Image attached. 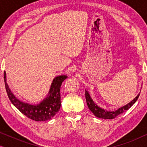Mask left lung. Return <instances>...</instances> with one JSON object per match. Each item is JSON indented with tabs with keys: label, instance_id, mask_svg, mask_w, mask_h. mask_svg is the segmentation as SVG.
I'll return each instance as SVG.
<instances>
[{
	"label": "left lung",
	"instance_id": "1",
	"mask_svg": "<svg viewBox=\"0 0 147 147\" xmlns=\"http://www.w3.org/2000/svg\"><path fill=\"white\" fill-rule=\"evenodd\" d=\"M85 93H86V102H87L88 107L90 109V111H91L92 113L96 116V117L104 118V119H113V118H116V116L120 115V114H122L124 112H125L126 110L129 109V108L131 107L134 103H135L140 95V94H138V96H136L133 100H132L130 103L126 104V106H122V107L120 108L119 109L116 110V111L110 112L98 107V106L93 102V100H92L91 97H90V94H88V92L86 91V90L85 91Z\"/></svg>",
	"mask_w": 147,
	"mask_h": 147
}]
</instances>
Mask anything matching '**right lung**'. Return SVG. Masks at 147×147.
Wrapping results in <instances>:
<instances>
[{"label":"right lung","mask_w":147,"mask_h":147,"mask_svg":"<svg viewBox=\"0 0 147 147\" xmlns=\"http://www.w3.org/2000/svg\"><path fill=\"white\" fill-rule=\"evenodd\" d=\"M66 78V76H60L55 78L51 84L47 97L40 104L35 105L21 101L14 95L7 85L5 71L4 72L5 88L9 100L21 113L35 121H45L50 120L59 111L61 106L60 88L62 82Z\"/></svg>","instance_id":"right-lung-1"}]
</instances>
